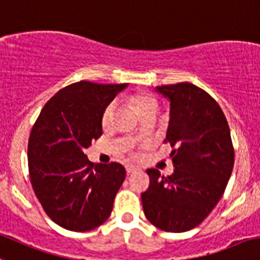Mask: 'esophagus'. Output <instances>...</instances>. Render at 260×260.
Masks as SVG:
<instances>
[{"instance_id": "34e87169", "label": "esophagus", "mask_w": 260, "mask_h": 260, "mask_svg": "<svg viewBox=\"0 0 260 260\" xmlns=\"http://www.w3.org/2000/svg\"><path fill=\"white\" fill-rule=\"evenodd\" d=\"M125 171H127V174H132V173H136L137 171V168L133 165H127L125 166Z\"/></svg>"}]
</instances>
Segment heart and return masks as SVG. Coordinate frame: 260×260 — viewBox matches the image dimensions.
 Wrapping results in <instances>:
<instances>
[{
	"instance_id": "b5f03b06",
	"label": "heart",
	"mask_w": 260,
	"mask_h": 260,
	"mask_svg": "<svg viewBox=\"0 0 260 260\" xmlns=\"http://www.w3.org/2000/svg\"><path fill=\"white\" fill-rule=\"evenodd\" d=\"M129 102L132 103L136 107L137 112L140 114L145 113L146 110L152 109V108H156L157 109V102L153 96L147 94H141V92H136V94H132L129 96ZM115 110V102H110L107 107L104 108L102 114V124L103 127H108L112 122L113 114H114Z\"/></svg>"
}]
</instances>
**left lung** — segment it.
<instances>
[{
    "mask_svg": "<svg viewBox=\"0 0 260 260\" xmlns=\"http://www.w3.org/2000/svg\"><path fill=\"white\" fill-rule=\"evenodd\" d=\"M156 91L170 100L165 142L171 147L174 173L148 169L150 185L141 194L143 212L168 233L197 228L222 197L234 168L230 128L220 105L189 82L162 85Z\"/></svg>",
    "mask_w": 260,
    "mask_h": 260,
    "instance_id": "obj_1",
    "label": "left lung"
}]
</instances>
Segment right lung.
Masks as SVG:
<instances>
[{"label": "right lung", "instance_id": "add662e5", "mask_svg": "<svg viewBox=\"0 0 260 260\" xmlns=\"http://www.w3.org/2000/svg\"><path fill=\"white\" fill-rule=\"evenodd\" d=\"M125 84L79 81L50 98L31 128L29 175L43 210L60 228L84 233L108 220L125 178L118 162L95 165L84 153L103 135L102 114Z\"/></svg>", "mask_w": 260, "mask_h": 260}]
</instances>
